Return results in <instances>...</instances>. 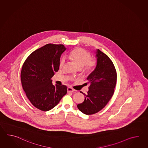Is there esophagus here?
Here are the masks:
<instances>
[{"instance_id": "esophagus-1", "label": "esophagus", "mask_w": 148, "mask_h": 148, "mask_svg": "<svg viewBox=\"0 0 148 148\" xmlns=\"http://www.w3.org/2000/svg\"><path fill=\"white\" fill-rule=\"evenodd\" d=\"M67 90H68V92H72L73 91H75V90L73 88H71V87H68Z\"/></svg>"}]
</instances>
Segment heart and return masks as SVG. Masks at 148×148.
I'll return each mask as SVG.
<instances>
[{
	"label": "heart",
	"mask_w": 148,
	"mask_h": 148,
	"mask_svg": "<svg viewBox=\"0 0 148 148\" xmlns=\"http://www.w3.org/2000/svg\"><path fill=\"white\" fill-rule=\"evenodd\" d=\"M69 58L79 69H82L83 73L86 74L92 73L97 65V60L91 58L90 52L81 47H77L71 51L69 54ZM65 63V58H61L59 62L60 69L63 68Z\"/></svg>",
	"instance_id": "1"
}]
</instances>
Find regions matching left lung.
Returning a JSON list of instances; mask_svg holds the SVG:
<instances>
[{"mask_svg":"<svg viewBox=\"0 0 148 148\" xmlns=\"http://www.w3.org/2000/svg\"><path fill=\"white\" fill-rule=\"evenodd\" d=\"M97 66L87 79L90 86L85 100L77 105L79 110L86 115L97 113L104 108L114 92L117 73L112 61L106 54L98 49Z\"/></svg>","mask_w":148,"mask_h":148,"instance_id":"1","label":"left lung"}]
</instances>
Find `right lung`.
I'll return each mask as SVG.
<instances>
[{"mask_svg": "<svg viewBox=\"0 0 148 148\" xmlns=\"http://www.w3.org/2000/svg\"><path fill=\"white\" fill-rule=\"evenodd\" d=\"M63 44H46L33 52L23 65V88L32 104L42 111L52 109L67 92L64 85H52L51 78L59 69Z\"/></svg>", "mask_w": 148, "mask_h": 148, "instance_id": "obj_1", "label": "right lung"}]
</instances>
